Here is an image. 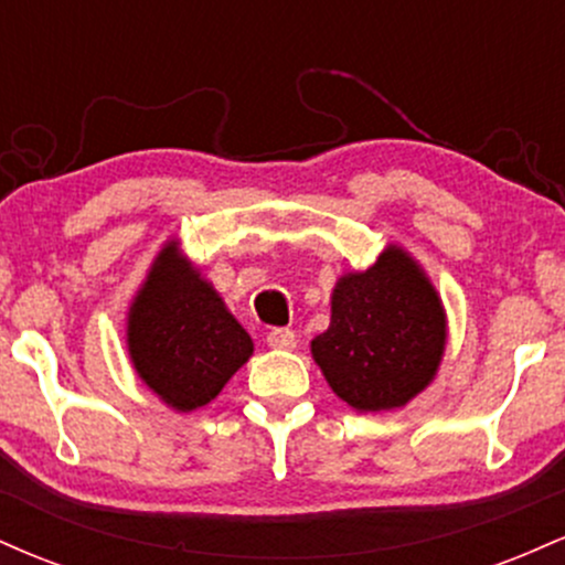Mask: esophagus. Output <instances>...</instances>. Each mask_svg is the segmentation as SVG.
<instances>
[{
  "label": "esophagus",
  "instance_id": "obj_1",
  "mask_svg": "<svg viewBox=\"0 0 565 565\" xmlns=\"http://www.w3.org/2000/svg\"><path fill=\"white\" fill-rule=\"evenodd\" d=\"M268 345L274 350H281V353H291V350L297 348V337L295 332H289V329H274V332L268 334Z\"/></svg>",
  "mask_w": 565,
  "mask_h": 565
}]
</instances>
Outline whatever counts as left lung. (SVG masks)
Wrapping results in <instances>:
<instances>
[{
    "label": "left lung",
    "instance_id": "obj_1",
    "mask_svg": "<svg viewBox=\"0 0 565 565\" xmlns=\"http://www.w3.org/2000/svg\"><path fill=\"white\" fill-rule=\"evenodd\" d=\"M449 321L430 276L398 244L332 289L329 329L310 353L337 398L355 412L406 406L436 380Z\"/></svg>",
    "mask_w": 565,
    "mask_h": 565
}]
</instances>
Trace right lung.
Segmentation results:
<instances>
[{
    "label": "right lung",
    "mask_w": 565,
    "mask_h": 565,
    "mask_svg": "<svg viewBox=\"0 0 565 565\" xmlns=\"http://www.w3.org/2000/svg\"><path fill=\"white\" fill-rule=\"evenodd\" d=\"M127 353L161 404L188 414L206 406L255 353L220 291L167 238L127 310Z\"/></svg>",
    "instance_id": "right-lung-1"
}]
</instances>
